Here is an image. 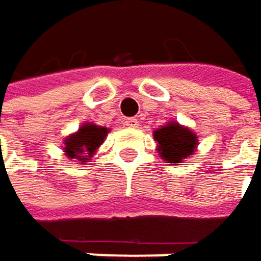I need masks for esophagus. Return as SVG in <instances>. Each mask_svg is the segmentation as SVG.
Masks as SVG:
<instances>
[{
  "label": "esophagus",
  "instance_id": "esophagus-1",
  "mask_svg": "<svg viewBox=\"0 0 261 261\" xmlns=\"http://www.w3.org/2000/svg\"><path fill=\"white\" fill-rule=\"evenodd\" d=\"M123 124H124L126 127L135 129V127H138V126H140V121H138V118H135V117H130V118H124Z\"/></svg>",
  "mask_w": 261,
  "mask_h": 261
}]
</instances>
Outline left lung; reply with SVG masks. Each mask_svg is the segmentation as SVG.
I'll list each match as a JSON object with an SVG mask.
<instances>
[{
  "instance_id": "1",
  "label": "left lung",
  "mask_w": 261,
  "mask_h": 261,
  "mask_svg": "<svg viewBox=\"0 0 261 261\" xmlns=\"http://www.w3.org/2000/svg\"><path fill=\"white\" fill-rule=\"evenodd\" d=\"M153 138L158 143L160 155L167 163H181L195 152L197 143L195 134L178 123H170L169 126L155 130Z\"/></svg>"
}]
</instances>
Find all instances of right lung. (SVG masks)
Segmentation results:
<instances>
[{"label": "right lung", "instance_id": "right-lung-1", "mask_svg": "<svg viewBox=\"0 0 261 261\" xmlns=\"http://www.w3.org/2000/svg\"><path fill=\"white\" fill-rule=\"evenodd\" d=\"M108 134V127L95 126V124H83L77 134L68 137L65 140V150L66 156L71 160L79 158L82 161H86L95 149L103 143L105 137ZM86 151V157H83L81 153Z\"/></svg>", "mask_w": 261, "mask_h": 261}]
</instances>
